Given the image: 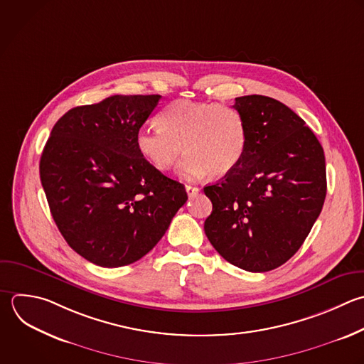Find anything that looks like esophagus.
I'll return each instance as SVG.
<instances>
[{
    "mask_svg": "<svg viewBox=\"0 0 364 364\" xmlns=\"http://www.w3.org/2000/svg\"><path fill=\"white\" fill-rule=\"evenodd\" d=\"M185 189H186L188 196H195L196 193H199V188L192 186V185H186V186H185Z\"/></svg>",
    "mask_w": 364,
    "mask_h": 364,
    "instance_id": "1",
    "label": "esophagus"
}]
</instances>
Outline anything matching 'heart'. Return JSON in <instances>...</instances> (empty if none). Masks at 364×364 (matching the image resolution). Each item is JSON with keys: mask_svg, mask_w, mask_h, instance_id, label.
Listing matches in <instances>:
<instances>
[{"mask_svg": "<svg viewBox=\"0 0 364 364\" xmlns=\"http://www.w3.org/2000/svg\"><path fill=\"white\" fill-rule=\"evenodd\" d=\"M159 128H141L135 144L142 158L156 171H169L182 151L179 166L185 178L206 173L225 176L242 161L247 128L242 114L229 105L178 100L158 117Z\"/></svg>", "mask_w": 364, "mask_h": 364, "instance_id": "obj_1", "label": "heart"}]
</instances>
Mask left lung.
<instances>
[{
    "label": "left lung",
    "mask_w": 364,
    "mask_h": 364,
    "mask_svg": "<svg viewBox=\"0 0 364 364\" xmlns=\"http://www.w3.org/2000/svg\"><path fill=\"white\" fill-rule=\"evenodd\" d=\"M245 118L247 146L240 164L205 186L212 213L205 233L229 263L267 272L303 245L326 198L324 152L304 121L263 95L235 100Z\"/></svg>",
    "instance_id": "1"
}]
</instances>
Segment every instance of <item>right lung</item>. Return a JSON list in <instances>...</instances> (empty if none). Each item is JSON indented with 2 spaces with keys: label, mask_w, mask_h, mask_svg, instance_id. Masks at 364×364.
Here are the masks:
<instances>
[{
  "label": "right lung",
  "mask_w": 364,
  "mask_h": 364,
  "mask_svg": "<svg viewBox=\"0 0 364 364\" xmlns=\"http://www.w3.org/2000/svg\"><path fill=\"white\" fill-rule=\"evenodd\" d=\"M161 95H114L70 109L51 131L40 176L67 243L102 267L131 264L168 230L185 186L138 152L136 132Z\"/></svg>",
  "instance_id": "add662e5"
}]
</instances>
